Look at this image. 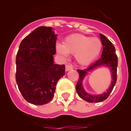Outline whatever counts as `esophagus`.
<instances>
[{
  "mask_svg": "<svg viewBox=\"0 0 131 131\" xmlns=\"http://www.w3.org/2000/svg\"><path fill=\"white\" fill-rule=\"evenodd\" d=\"M73 66L71 65V64H67L65 67V70L67 71V72H68V71H70L71 70L73 69Z\"/></svg>",
  "mask_w": 131,
  "mask_h": 131,
  "instance_id": "esophagus-1",
  "label": "esophagus"
}]
</instances>
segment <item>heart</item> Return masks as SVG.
<instances>
[{
  "label": "heart",
  "instance_id": "obj_1",
  "mask_svg": "<svg viewBox=\"0 0 131 131\" xmlns=\"http://www.w3.org/2000/svg\"><path fill=\"white\" fill-rule=\"evenodd\" d=\"M102 42L97 38H91L81 34L69 35L64 39L63 45L57 43L56 51L63 58L68 54H75L78 63L87 64L94 60L101 52Z\"/></svg>",
  "mask_w": 131,
  "mask_h": 131
}]
</instances>
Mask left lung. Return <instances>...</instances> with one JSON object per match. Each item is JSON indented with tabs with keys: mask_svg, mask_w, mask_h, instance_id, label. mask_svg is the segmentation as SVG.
Instances as JSON below:
<instances>
[{
	"mask_svg": "<svg viewBox=\"0 0 131 131\" xmlns=\"http://www.w3.org/2000/svg\"><path fill=\"white\" fill-rule=\"evenodd\" d=\"M100 36L103 45V52L101 58L93 64H91L86 69L77 70V72L79 73V79L76 85L77 92L82 99L89 103H99L108 98L117 82V68L118 65V59L115 54V48L113 46L112 42L105 35L100 34ZM101 66H106L110 68L112 74V82L106 92L101 95H90L83 88V80L89 72Z\"/></svg>",
	"mask_w": 131,
	"mask_h": 131,
	"instance_id": "1",
	"label": "left lung"
}]
</instances>
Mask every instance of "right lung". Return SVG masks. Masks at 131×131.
I'll list each match as a JSON object with an SVG mask.
<instances>
[{
    "label": "right lung",
    "mask_w": 131,
    "mask_h": 131,
    "mask_svg": "<svg viewBox=\"0 0 131 131\" xmlns=\"http://www.w3.org/2000/svg\"><path fill=\"white\" fill-rule=\"evenodd\" d=\"M57 35L51 27L40 26L19 45L16 58V80L24 99L35 105L48 103L65 74L64 64L54 63Z\"/></svg>",
    "instance_id": "right-lung-1"
}]
</instances>
